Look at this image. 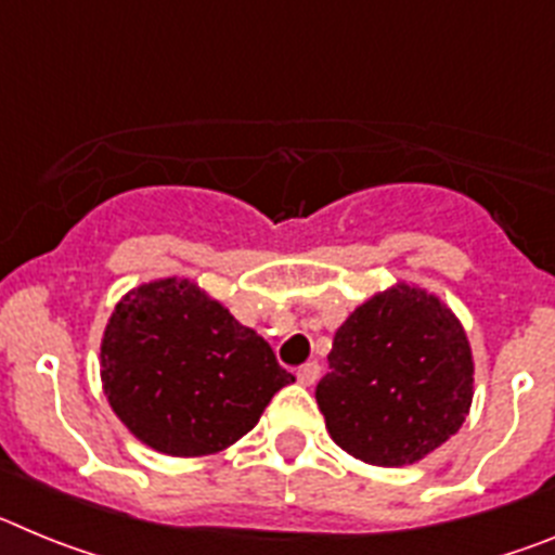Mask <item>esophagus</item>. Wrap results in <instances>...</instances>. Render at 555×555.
Here are the masks:
<instances>
[{
	"label": "esophagus",
	"instance_id": "1",
	"mask_svg": "<svg viewBox=\"0 0 555 555\" xmlns=\"http://www.w3.org/2000/svg\"><path fill=\"white\" fill-rule=\"evenodd\" d=\"M297 380H300L302 386L317 384V380H320V364H317V361H311V364L300 366V370H297Z\"/></svg>",
	"mask_w": 555,
	"mask_h": 555
}]
</instances>
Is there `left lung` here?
<instances>
[{
    "label": "left lung",
    "mask_w": 555,
    "mask_h": 555,
    "mask_svg": "<svg viewBox=\"0 0 555 555\" xmlns=\"http://www.w3.org/2000/svg\"><path fill=\"white\" fill-rule=\"evenodd\" d=\"M317 386L327 434L375 467H405L459 434L475 364L459 317L436 294L395 283L372 294L333 336Z\"/></svg>",
    "instance_id": "left-lung-1"
}]
</instances>
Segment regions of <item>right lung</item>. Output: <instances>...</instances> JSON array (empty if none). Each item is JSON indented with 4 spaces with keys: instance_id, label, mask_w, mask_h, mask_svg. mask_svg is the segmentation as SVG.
Returning a JSON list of instances; mask_svg holds the SVG:
<instances>
[{
    "instance_id": "add662e5",
    "label": "right lung",
    "mask_w": 555,
    "mask_h": 555,
    "mask_svg": "<svg viewBox=\"0 0 555 555\" xmlns=\"http://www.w3.org/2000/svg\"><path fill=\"white\" fill-rule=\"evenodd\" d=\"M100 375L125 428L178 459L228 450L294 384L272 347L189 278L141 283L116 302Z\"/></svg>"
}]
</instances>
